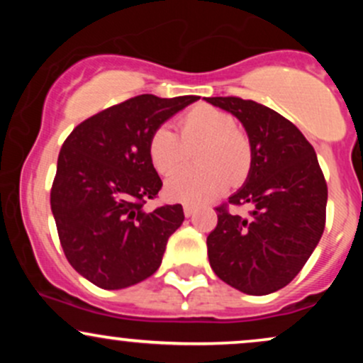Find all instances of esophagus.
Returning a JSON list of instances; mask_svg holds the SVG:
<instances>
[{
    "mask_svg": "<svg viewBox=\"0 0 363 363\" xmlns=\"http://www.w3.org/2000/svg\"><path fill=\"white\" fill-rule=\"evenodd\" d=\"M182 210H184L186 218H189V216H193V215H194V208L191 206V205H184V206H182Z\"/></svg>",
    "mask_w": 363,
    "mask_h": 363,
    "instance_id": "34e87169",
    "label": "esophagus"
}]
</instances>
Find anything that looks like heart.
<instances>
[{
    "label": "heart",
    "mask_w": 363,
    "mask_h": 363,
    "mask_svg": "<svg viewBox=\"0 0 363 363\" xmlns=\"http://www.w3.org/2000/svg\"><path fill=\"white\" fill-rule=\"evenodd\" d=\"M179 135L169 126H158L150 135L148 157L162 176H174L196 152L199 167L186 170L165 184L174 201L203 205L223 194L228 186H240L252 167V145L235 126L230 112L199 104L177 121Z\"/></svg>",
    "instance_id": "heart-1"
}]
</instances>
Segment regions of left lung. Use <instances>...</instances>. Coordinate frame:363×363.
<instances>
[{
	"label": "left lung",
	"instance_id": "8db88e82",
	"mask_svg": "<svg viewBox=\"0 0 363 363\" xmlns=\"http://www.w3.org/2000/svg\"><path fill=\"white\" fill-rule=\"evenodd\" d=\"M242 123L252 145V167L228 198L251 205L249 216L216 208L208 259L216 277L247 295H268L297 277L319 244L326 222L328 186L314 148L295 124L269 107L239 97H205Z\"/></svg>",
	"mask_w": 363,
	"mask_h": 363
}]
</instances>
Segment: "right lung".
I'll return each instance as SVG.
<instances>
[{
	"instance_id": "right-lung-1",
	"label": "right lung",
	"mask_w": 363,
	"mask_h": 363,
	"mask_svg": "<svg viewBox=\"0 0 363 363\" xmlns=\"http://www.w3.org/2000/svg\"><path fill=\"white\" fill-rule=\"evenodd\" d=\"M196 101L138 95L83 121L62 143L51 210L66 259L94 285L126 289L160 268L184 211L181 205L143 210L162 187L148 140Z\"/></svg>"
}]
</instances>
